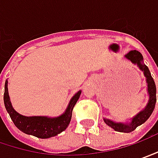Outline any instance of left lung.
<instances>
[{
	"mask_svg": "<svg viewBox=\"0 0 158 158\" xmlns=\"http://www.w3.org/2000/svg\"><path fill=\"white\" fill-rule=\"evenodd\" d=\"M126 57L128 60H130L133 64H137L138 67L143 72L144 76L146 77V82L148 84V93L149 95L148 104L145 107V109H143L136 116H134L129 124L116 123V122H113L112 120L108 119V118H103V120L106 123V125L113 128L117 132L131 133L136 129V127L145 123L153 112L155 105H156V88L154 79L151 77V74H150L148 68L147 67V65H145L143 64V56L141 53L137 50H131L128 54L126 55Z\"/></svg>",
	"mask_w": 158,
	"mask_h": 158,
	"instance_id": "1",
	"label": "left lung"
}]
</instances>
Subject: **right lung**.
<instances>
[{"label":"right lung","instance_id":"add662e5","mask_svg":"<svg viewBox=\"0 0 158 158\" xmlns=\"http://www.w3.org/2000/svg\"><path fill=\"white\" fill-rule=\"evenodd\" d=\"M81 91L76 93L72 97L65 111L61 116L56 118H48L41 116L34 117H25L20 115L13 109L11 105L10 95L8 92V81L5 82L4 90V104L5 108L10 114V118L15 124V126L23 133L31 134L40 139H47L53 136H56L68 127L72 119V110L75 106L77 101L79 100Z\"/></svg>","mask_w":158,"mask_h":158}]
</instances>
